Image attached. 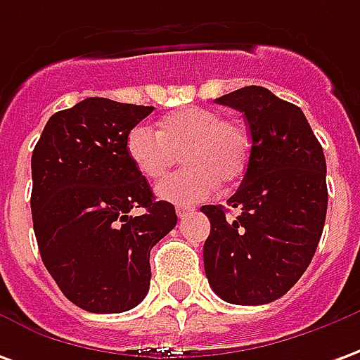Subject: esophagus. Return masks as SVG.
<instances>
[{"label": "esophagus", "mask_w": 360, "mask_h": 360, "mask_svg": "<svg viewBox=\"0 0 360 360\" xmlns=\"http://www.w3.org/2000/svg\"><path fill=\"white\" fill-rule=\"evenodd\" d=\"M193 210H195V208H193V206L179 205V206H177V216H179V218H185V216L191 214V212H193Z\"/></svg>", "instance_id": "obj_1"}]
</instances>
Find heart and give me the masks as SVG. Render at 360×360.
Segmentation results:
<instances>
[{
	"instance_id": "heart-1",
	"label": "heart",
	"mask_w": 360,
	"mask_h": 360,
	"mask_svg": "<svg viewBox=\"0 0 360 360\" xmlns=\"http://www.w3.org/2000/svg\"><path fill=\"white\" fill-rule=\"evenodd\" d=\"M127 154L148 179H160L183 158V167L158 185L155 193L173 205H195L218 183H233L248 169L251 138L240 120L214 109L185 107L163 117L160 130L136 124L127 136Z\"/></svg>"
}]
</instances>
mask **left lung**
Returning a JSON list of instances; mask_svg holds the SVG:
<instances>
[{
    "label": "left lung",
    "instance_id": "left-lung-1",
    "mask_svg": "<svg viewBox=\"0 0 360 360\" xmlns=\"http://www.w3.org/2000/svg\"><path fill=\"white\" fill-rule=\"evenodd\" d=\"M243 112L251 155L240 188L200 210L210 220L205 273L222 300L269 304L286 294L316 253L328 212L326 158L300 107L250 85L216 99Z\"/></svg>",
    "mask_w": 360,
    "mask_h": 360
}]
</instances>
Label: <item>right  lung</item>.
<instances>
[{
	"label": "right lung",
	"mask_w": 360,
	"mask_h": 360,
	"mask_svg": "<svg viewBox=\"0 0 360 360\" xmlns=\"http://www.w3.org/2000/svg\"><path fill=\"white\" fill-rule=\"evenodd\" d=\"M154 107L89 97L52 115L31 160V210L44 267L70 302L119 314L144 300L150 251L177 224L127 154Z\"/></svg>",
	"instance_id": "add662e5"
}]
</instances>
